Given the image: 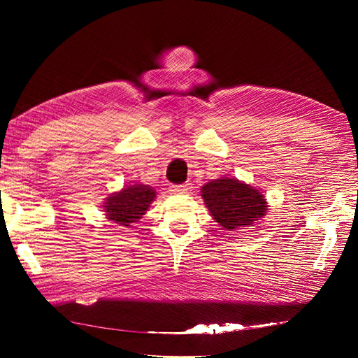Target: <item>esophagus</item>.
I'll return each instance as SVG.
<instances>
[{"mask_svg":"<svg viewBox=\"0 0 358 358\" xmlns=\"http://www.w3.org/2000/svg\"><path fill=\"white\" fill-rule=\"evenodd\" d=\"M171 191L173 194H186L189 191V186L187 185H173V186H171Z\"/></svg>","mask_w":358,"mask_h":358,"instance_id":"esophagus-1","label":"esophagus"}]
</instances>
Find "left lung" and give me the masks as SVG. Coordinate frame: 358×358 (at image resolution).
I'll use <instances>...</instances> for the list:
<instances>
[{
	"mask_svg": "<svg viewBox=\"0 0 358 358\" xmlns=\"http://www.w3.org/2000/svg\"><path fill=\"white\" fill-rule=\"evenodd\" d=\"M201 196L210 215L227 231L254 224L268 208L257 189L234 178H220L204 185Z\"/></svg>",
	"mask_w": 358,
	"mask_h": 358,
	"instance_id": "1",
	"label": "left lung"
}]
</instances>
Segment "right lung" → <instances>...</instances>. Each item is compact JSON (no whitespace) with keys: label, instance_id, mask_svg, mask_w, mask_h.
<instances>
[{"label":"right lung","instance_id":"add662e5","mask_svg":"<svg viewBox=\"0 0 358 358\" xmlns=\"http://www.w3.org/2000/svg\"><path fill=\"white\" fill-rule=\"evenodd\" d=\"M154 199V187L148 185L127 186L121 192L113 194L106 200L104 212L110 222L129 227L144 215Z\"/></svg>","mask_w":358,"mask_h":358}]
</instances>
